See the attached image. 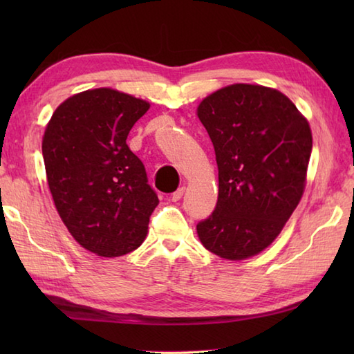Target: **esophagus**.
Instances as JSON below:
<instances>
[{"label": "esophagus", "mask_w": 354, "mask_h": 354, "mask_svg": "<svg viewBox=\"0 0 354 354\" xmlns=\"http://www.w3.org/2000/svg\"><path fill=\"white\" fill-rule=\"evenodd\" d=\"M184 192H185V187H179V189L176 190V192H173L171 193V201L173 202H176V201H179V199H181L183 198V194H184Z\"/></svg>", "instance_id": "1"}]
</instances>
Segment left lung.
<instances>
[{"label":"left lung","mask_w":354,"mask_h":354,"mask_svg":"<svg viewBox=\"0 0 354 354\" xmlns=\"http://www.w3.org/2000/svg\"><path fill=\"white\" fill-rule=\"evenodd\" d=\"M219 170L214 212L196 225L209 252L243 260L274 242L303 196L312 132L277 89L236 84L201 102Z\"/></svg>","instance_id":"obj_1"}]
</instances>
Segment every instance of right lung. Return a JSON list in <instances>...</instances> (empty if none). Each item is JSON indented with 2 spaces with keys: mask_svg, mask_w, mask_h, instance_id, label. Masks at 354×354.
<instances>
[{
  "mask_svg": "<svg viewBox=\"0 0 354 354\" xmlns=\"http://www.w3.org/2000/svg\"><path fill=\"white\" fill-rule=\"evenodd\" d=\"M149 103L111 88L66 99L53 114L42 156L53 201L65 227L102 257L142 243L158 194L126 138Z\"/></svg>",
  "mask_w": 354,
  "mask_h": 354,
  "instance_id": "right-lung-1",
  "label": "right lung"
}]
</instances>
